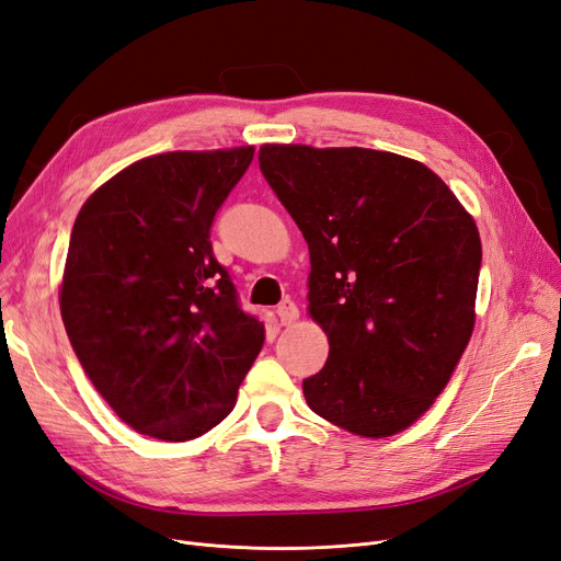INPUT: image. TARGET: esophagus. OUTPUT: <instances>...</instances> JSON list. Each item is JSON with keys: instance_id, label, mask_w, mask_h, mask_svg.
Wrapping results in <instances>:
<instances>
[{"instance_id": "34e87169", "label": "esophagus", "mask_w": 561, "mask_h": 561, "mask_svg": "<svg viewBox=\"0 0 561 561\" xmlns=\"http://www.w3.org/2000/svg\"><path fill=\"white\" fill-rule=\"evenodd\" d=\"M276 316H278V322H280L283 327H289L293 322H297L299 308L295 306L293 299H283V301L276 306Z\"/></svg>"}]
</instances>
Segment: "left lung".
Instances as JSON below:
<instances>
[{"label":"left lung","instance_id":"left-lung-1","mask_svg":"<svg viewBox=\"0 0 561 561\" xmlns=\"http://www.w3.org/2000/svg\"><path fill=\"white\" fill-rule=\"evenodd\" d=\"M260 170L310 253L308 312L329 339L308 408L362 437L405 431L472 339L474 218L419 161L364 147H260Z\"/></svg>","mask_w":561,"mask_h":561}]
</instances>
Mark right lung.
Masks as SVG:
<instances>
[{"label":"right lung","mask_w":561,"mask_h":561,"mask_svg":"<svg viewBox=\"0 0 561 561\" xmlns=\"http://www.w3.org/2000/svg\"><path fill=\"white\" fill-rule=\"evenodd\" d=\"M253 147L168 151L82 205L59 289L80 364L142 435L186 442L226 419L264 343L209 241Z\"/></svg>","instance_id":"add662e5"}]
</instances>
